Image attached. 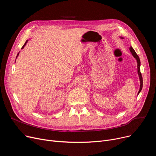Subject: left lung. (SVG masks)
Masks as SVG:
<instances>
[{"mask_svg": "<svg viewBox=\"0 0 156 156\" xmlns=\"http://www.w3.org/2000/svg\"><path fill=\"white\" fill-rule=\"evenodd\" d=\"M119 38L121 39L124 38L122 37H119ZM129 51H130L131 53H132V55L134 57V58L136 60V62H137V72H138V75L139 76V80H140V89H139V91L138 92V95L141 92L142 89V87H143V79H142V74L140 73V58H139L138 55L136 54V53L135 52V51H134V49L133 48V47L132 46H130V47H129Z\"/></svg>", "mask_w": 156, "mask_h": 156, "instance_id": "obj_1", "label": "left lung"}]
</instances>
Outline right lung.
Here are the masks:
<instances>
[{"label":"right lung","mask_w":156,"mask_h":156,"mask_svg":"<svg viewBox=\"0 0 156 156\" xmlns=\"http://www.w3.org/2000/svg\"><path fill=\"white\" fill-rule=\"evenodd\" d=\"M27 42H28V40H27V41H26V42H25V44H24V45H23V47H22V48H21V49H23V48H24V46H25V45H26V44H27ZM19 54H20V52H18V55H17V56H16V58H17V57H18V55H19Z\"/></svg>","instance_id":"obj_1"}]
</instances>
